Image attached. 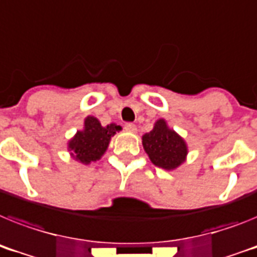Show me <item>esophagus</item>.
Listing matches in <instances>:
<instances>
[{"instance_id":"34e87169","label":"esophagus","mask_w":257,"mask_h":257,"mask_svg":"<svg viewBox=\"0 0 257 257\" xmlns=\"http://www.w3.org/2000/svg\"><path fill=\"white\" fill-rule=\"evenodd\" d=\"M124 128H126V131H128V133H137V126L134 123H131V122L124 123Z\"/></svg>"}]
</instances>
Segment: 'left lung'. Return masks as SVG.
Wrapping results in <instances>:
<instances>
[{
	"label": "left lung",
	"instance_id": "left-lung-1",
	"mask_svg": "<svg viewBox=\"0 0 257 257\" xmlns=\"http://www.w3.org/2000/svg\"><path fill=\"white\" fill-rule=\"evenodd\" d=\"M144 151L159 168L173 170L178 168L187 156L185 140L170 130L164 119H159L151 133L143 135Z\"/></svg>",
	"mask_w": 257,
	"mask_h": 257
}]
</instances>
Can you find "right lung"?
<instances>
[{"label":"right lung","instance_id":"right-lung-1","mask_svg":"<svg viewBox=\"0 0 257 257\" xmlns=\"http://www.w3.org/2000/svg\"><path fill=\"white\" fill-rule=\"evenodd\" d=\"M120 130L117 124L110 123L102 127L97 118L87 117L84 120V130L78 131L76 135L69 142V150L71 155L83 164L100 160L106 151L110 138Z\"/></svg>","mask_w":257,"mask_h":257}]
</instances>
